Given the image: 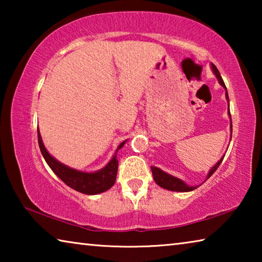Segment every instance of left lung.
Instances as JSON below:
<instances>
[{
    "label": "left lung",
    "instance_id": "obj_1",
    "mask_svg": "<svg viewBox=\"0 0 262 262\" xmlns=\"http://www.w3.org/2000/svg\"><path fill=\"white\" fill-rule=\"evenodd\" d=\"M211 70L212 73L215 74V76L219 79V83L221 84L222 86L225 89V98H227L228 103H229V95H228V91H227V86H225V84L223 82V79H222L221 74L219 72V69L216 68V66L214 63H211ZM229 117H230V121H231V115H230V111H229ZM230 129H231V135H232V122H230ZM231 140V139H230ZM225 155H223V157H222L219 162H217L214 166H212L209 172H208L207 174V179L209 178V177L212 176V173L217 170V167L221 165L222 161H223ZM151 172H152V177L155 181H156V184L158 186H161L162 188H165L167 190H173V192H190V190H194L195 188H198L199 186H189L183 181L179 178H177V177H173L171 174L166 173V172H164L161 168H158L156 166H151ZM206 179V180H207Z\"/></svg>",
    "mask_w": 262,
    "mask_h": 262
}]
</instances>
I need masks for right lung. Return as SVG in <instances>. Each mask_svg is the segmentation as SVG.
Here are the masks:
<instances>
[{"label": "right lung", "mask_w": 262, "mask_h": 262, "mask_svg": "<svg viewBox=\"0 0 262 262\" xmlns=\"http://www.w3.org/2000/svg\"><path fill=\"white\" fill-rule=\"evenodd\" d=\"M126 142L127 140L120 143V145H119L117 149V151L125 145ZM38 143L42 156L45 158L46 163L48 164V166H50L52 168V171L54 172L66 185H68L70 188L86 195H95L106 192V190L110 189L114 185L115 179H117L119 164L117 158V151L113 155L112 159H111L103 168H100V170L95 172H83L76 170V168H72L64 165V164H62L61 162L53 157L52 155L47 151L45 145H43L39 129Z\"/></svg>", "instance_id": "1"}]
</instances>
